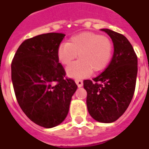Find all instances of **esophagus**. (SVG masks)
<instances>
[{
    "label": "esophagus",
    "mask_w": 149,
    "mask_h": 149,
    "mask_svg": "<svg viewBox=\"0 0 149 149\" xmlns=\"http://www.w3.org/2000/svg\"><path fill=\"white\" fill-rule=\"evenodd\" d=\"M75 83H76L77 86H79V87H81V86H83V82L81 79H76V80H75Z\"/></svg>",
    "instance_id": "esophagus-1"
}]
</instances>
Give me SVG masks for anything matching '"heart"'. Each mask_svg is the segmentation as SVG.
<instances>
[{"label": "heart", "mask_w": 149, "mask_h": 149, "mask_svg": "<svg viewBox=\"0 0 149 149\" xmlns=\"http://www.w3.org/2000/svg\"><path fill=\"white\" fill-rule=\"evenodd\" d=\"M112 50V42L108 38L95 33L84 32L72 36L67 43L61 44L57 57L63 65L68 66L78 54L79 60L66 68L68 76L78 79L103 70L111 58Z\"/></svg>", "instance_id": "1"}]
</instances>
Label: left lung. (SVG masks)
Listing matches in <instances>:
<instances>
[{"label":"left lung","mask_w":149,"mask_h":149,"mask_svg":"<svg viewBox=\"0 0 149 149\" xmlns=\"http://www.w3.org/2000/svg\"><path fill=\"white\" fill-rule=\"evenodd\" d=\"M114 54L110 64L99 76L84 80L86 106L91 116L100 123H112L123 115L133 97L137 76V57L129 41L108 29Z\"/></svg>","instance_id":"8db88e82"}]
</instances>
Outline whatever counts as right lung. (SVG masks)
<instances>
[{
	"instance_id": "right-lung-1",
	"label": "right lung",
	"mask_w": 149,
	"mask_h": 149,
	"mask_svg": "<svg viewBox=\"0 0 149 149\" xmlns=\"http://www.w3.org/2000/svg\"><path fill=\"white\" fill-rule=\"evenodd\" d=\"M65 34L48 33L24 41L11 64V77L19 106L33 123L46 128L59 125L69 112L77 85L64 79L57 51Z\"/></svg>"
}]
</instances>
